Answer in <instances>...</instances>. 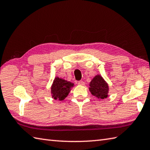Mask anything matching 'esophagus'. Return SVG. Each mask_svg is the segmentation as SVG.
<instances>
[{
	"label": "esophagus",
	"mask_w": 150,
	"mask_h": 150,
	"mask_svg": "<svg viewBox=\"0 0 150 150\" xmlns=\"http://www.w3.org/2000/svg\"><path fill=\"white\" fill-rule=\"evenodd\" d=\"M78 84L79 85H82V86H83V85H84V82L83 81H80L78 82Z\"/></svg>",
	"instance_id": "esophagus-1"
}]
</instances>
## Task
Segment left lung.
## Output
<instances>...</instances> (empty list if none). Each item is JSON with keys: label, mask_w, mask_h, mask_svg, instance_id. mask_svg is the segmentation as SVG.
I'll use <instances>...</instances> for the list:
<instances>
[{"label": "left lung", "mask_w": 150, "mask_h": 150, "mask_svg": "<svg viewBox=\"0 0 150 150\" xmlns=\"http://www.w3.org/2000/svg\"><path fill=\"white\" fill-rule=\"evenodd\" d=\"M89 90L92 94L97 98H107L108 92V84L100 75H96L90 84Z\"/></svg>", "instance_id": "8db88e82"}]
</instances>
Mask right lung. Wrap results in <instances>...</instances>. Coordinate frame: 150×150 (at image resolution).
Masks as SVG:
<instances>
[{
    "label": "right lung",
    "mask_w": 150,
    "mask_h": 150,
    "mask_svg": "<svg viewBox=\"0 0 150 150\" xmlns=\"http://www.w3.org/2000/svg\"><path fill=\"white\" fill-rule=\"evenodd\" d=\"M73 84L58 77L55 78L51 87L52 98L62 101L65 99L70 92Z\"/></svg>",
    "instance_id": "obj_1"
}]
</instances>
